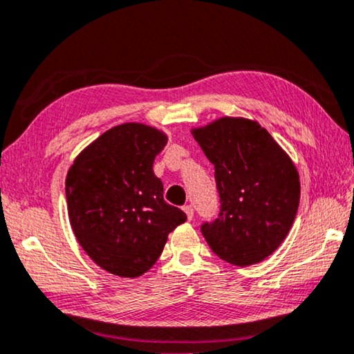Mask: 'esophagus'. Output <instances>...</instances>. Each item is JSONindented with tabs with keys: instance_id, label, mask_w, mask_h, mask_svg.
I'll use <instances>...</instances> for the list:
<instances>
[{
	"instance_id": "obj_1",
	"label": "esophagus",
	"mask_w": 354,
	"mask_h": 354,
	"mask_svg": "<svg viewBox=\"0 0 354 354\" xmlns=\"http://www.w3.org/2000/svg\"><path fill=\"white\" fill-rule=\"evenodd\" d=\"M183 212L187 213V216H188V219L191 221V219H193V216H194V208L191 207V205H185L183 207Z\"/></svg>"
}]
</instances>
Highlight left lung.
I'll use <instances>...</instances> for the list:
<instances>
[{
  "label": "left lung",
  "mask_w": 354,
  "mask_h": 354,
  "mask_svg": "<svg viewBox=\"0 0 354 354\" xmlns=\"http://www.w3.org/2000/svg\"><path fill=\"white\" fill-rule=\"evenodd\" d=\"M191 135L215 166L221 199L219 216L202 224V235L225 262H262L286 240L297 216V166L257 120L219 118Z\"/></svg>",
  "instance_id": "obj_1"
}]
</instances>
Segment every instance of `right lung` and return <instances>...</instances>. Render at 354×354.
I'll return each instance as SVG.
<instances>
[{
    "label": "right lung",
    "mask_w": 354,
    "mask_h": 354,
    "mask_svg": "<svg viewBox=\"0 0 354 354\" xmlns=\"http://www.w3.org/2000/svg\"><path fill=\"white\" fill-rule=\"evenodd\" d=\"M167 136L146 124L113 127L91 142L67 172L68 219L81 248L108 273L138 277L163 252L167 235L187 221L163 199L153 174Z\"/></svg>",
    "instance_id": "add662e5"
}]
</instances>
